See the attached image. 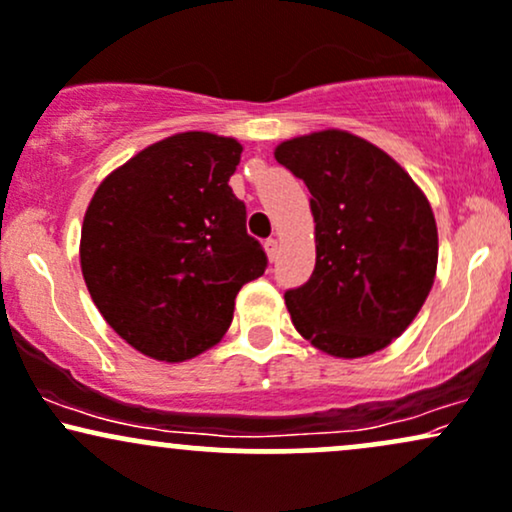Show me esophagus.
<instances>
[{"mask_svg": "<svg viewBox=\"0 0 512 512\" xmlns=\"http://www.w3.org/2000/svg\"><path fill=\"white\" fill-rule=\"evenodd\" d=\"M264 250H267L269 262H274L276 255H279V240H276V238H267V240H264Z\"/></svg>", "mask_w": 512, "mask_h": 512, "instance_id": "34e87169", "label": "esophagus"}]
</instances>
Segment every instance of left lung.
Masks as SVG:
<instances>
[{"label":"left lung","instance_id":"left-lung-1","mask_svg":"<svg viewBox=\"0 0 512 512\" xmlns=\"http://www.w3.org/2000/svg\"><path fill=\"white\" fill-rule=\"evenodd\" d=\"M274 157L303 178L315 217V272L286 291L293 326L326 355L377 353L434 286L439 233L427 195L381 147L341 128L283 140Z\"/></svg>","mask_w":512,"mask_h":512}]
</instances>
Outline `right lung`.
Returning a JSON list of instances; mask_svg holds the SVG:
<instances>
[{"mask_svg": "<svg viewBox=\"0 0 512 512\" xmlns=\"http://www.w3.org/2000/svg\"><path fill=\"white\" fill-rule=\"evenodd\" d=\"M240 152L217 133L169 135L114 169L85 209L80 269L92 303L152 360L217 346L243 283L267 267L229 186Z\"/></svg>", "mask_w": 512, "mask_h": 512, "instance_id": "obj_1", "label": "right lung"}]
</instances>
